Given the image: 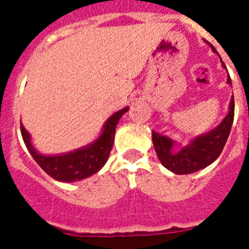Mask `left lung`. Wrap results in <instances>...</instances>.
I'll list each match as a JSON object with an SVG mask.
<instances>
[{
    "instance_id": "8db88e82",
    "label": "left lung",
    "mask_w": 249,
    "mask_h": 249,
    "mask_svg": "<svg viewBox=\"0 0 249 249\" xmlns=\"http://www.w3.org/2000/svg\"><path fill=\"white\" fill-rule=\"evenodd\" d=\"M228 83L231 84L230 77H228ZM234 97H231L230 109L224 121L216 129H213L204 136L197 137L189 146L177 152H172L173 141L152 132L154 147L161 164L166 169L176 174L195 173L212 164L220 156L226 144L234 121Z\"/></svg>"
}]
</instances>
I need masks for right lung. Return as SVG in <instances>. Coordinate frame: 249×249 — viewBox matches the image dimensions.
<instances>
[{
  "label": "right lung",
  "mask_w": 249,
  "mask_h": 249,
  "mask_svg": "<svg viewBox=\"0 0 249 249\" xmlns=\"http://www.w3.org/2000/svg\"><path fill=\"white\" fill-rule=\"evenodd\" d=\"M126 111L128 108L125 107L119 112L113 113L105 124L102 136L94 143L77 151L66 154V155L45 156L38 154L31 143V137L28 132L20 124L21 137L28 148L29 154L50 177L62 182L80 181L95 174L105 165L108 159L109 152L112 150L117 123Z\"/></svg>",
  "instance_id": "add662e5"
}]
</instances>
